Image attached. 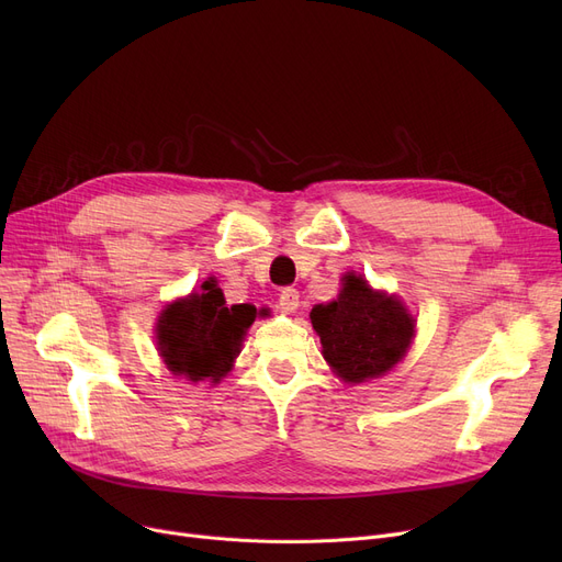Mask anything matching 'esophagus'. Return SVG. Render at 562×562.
I'll list each match as a JSON object with an SVG mask.
<instances>
[{"label": "esophagus", "instance_id": "34e87169", "mask_svg": "<svg viewBox=\"0 0 562 562\" xmlns=\"http://www.w3.org/2000/svg\"><path fill=\"white\" fill-rule=\"evenodd\" d=\"M299 301H301L299 289L284 286V289L280 291V307H282L284 312H293V310H296V307H299Z\"/></svg>", "mask_w": 562, "mask_h": 562}]
</instances>
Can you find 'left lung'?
Listing matches in <instances>:
<instances>
[{
    "label": "left lung",
    "mask_w": 562,
    "mask_h": 562,
    "mask_svg": "<svg viewBox=\"0 0 562 562\" xmlns=\"http://www.w3.org/2000/svg\"><path fill=\"white\" fill-rule=\"evenodd\" d=\"M339 299L310 312L323 358L346 382H364L390 371L415 335V318L367 280L346 276Z\"/></svg>",
    "instance_id": "obj_1"
}]
</instances>
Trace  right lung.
<instances>
[{"mask_svg": "<svg viewBox=\"0 0 562 562\" xmlns=\"http://www.w3.org/2000/svg\"><path fill=\"white\" fill-rule=\"evenodd\" d=\"M259 314H266L261 310ZM257 310L248 303L225 305L214 280L202 284V293L168 305L161 314L157 337L168 369L189 380L218 382L239 356L246 330Z\"/></svg>", "mask_w": 562, "mask_h": 562, "instance_id": "add662e5", "label": "right lung"}]
</instances>
